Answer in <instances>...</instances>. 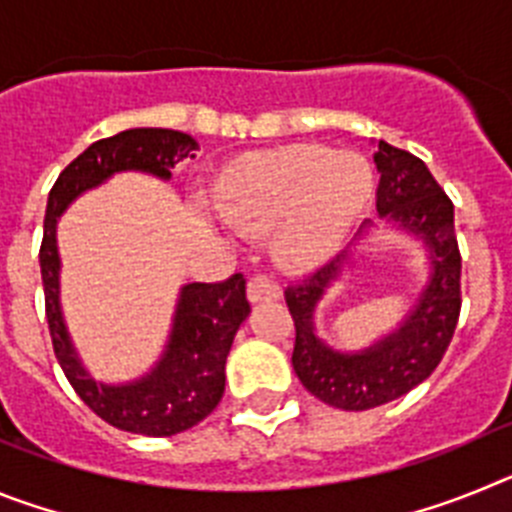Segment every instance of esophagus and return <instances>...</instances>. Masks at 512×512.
<instances>
[{
  "label": "esophagus",
  "instance_id": "obj_1",
  "mask_svg": "<svg viewBox=\"0 0 512 512\" xmlns=\"http://www.w3.org/2000/svg\"><path fill=\"white\" fill-rule=\"evenodd\" d=\"M282 295V287L277 284V279L266 277V274H253L248 279V300L251 302H274Z\"/></svg>",
  "mask_w": 512,
  "mask_h": 512
}]
</instances>
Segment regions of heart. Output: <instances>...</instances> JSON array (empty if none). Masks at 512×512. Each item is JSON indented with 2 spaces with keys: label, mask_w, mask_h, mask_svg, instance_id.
<instances>
[{
  "label": "heart",
  "mask_w": 512,
  "mask_h": 512,
  "mask_svg": "<svg viewBox=\"0 0 512 512\" xmlns=\"http://www.w3.org/2000/svg\"><path fill=\"white\" fill-rule=\"evenodd\" d=\"M372 171L364 158L300 146L253 158L217 184V207L243 230L284 223L277 253L287 266L325 259L369 197Z\"/></svg>",
  "instance_id": "b5f03b06"
}]
</instances>
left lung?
Returning <instances> with one entry per match:
<instances>
[{"mask_svg": "<svg viewBox=\"0 0 512 512\" xmlns=\"http://www.w3.org/2000/svg\"><path fill=\"white\" fill-rule=\"evenodd\" d=\"M377 210L431 246L433 279L408 323L364 354H338L312 333V310L343 256L287 284L284 300L295 320L292 366L305 390L341 410H369L397 400L441 364L461 312V253L454 233V202L428 166L410 151L379 140Z\"/></svg>", "mask_w": 512, "mask_h": 512, "instance_id": "1", "label": "left lung"}]
</instances>
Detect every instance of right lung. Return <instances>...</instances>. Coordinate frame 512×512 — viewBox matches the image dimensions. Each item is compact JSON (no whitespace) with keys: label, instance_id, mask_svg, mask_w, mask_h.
<instances>
[{"label":"right lung","instance_id":"obj_1","mask_svg":"<svg viewBox=\"0 0 512 512\" xmlns=\"http://www.w3.org/2000/svg\"><path fill=\"white\" fill-rule=\"evenodd\" d=\"M194 138L179 130L133 128L102 138L76 156L58 174L43 220L40 277L45 292V318L51 330L53 354L76 395L104 423L140 436H174L205 420L225 392V359L238 325L246 320L248 297L243 274L223 282H194L182 289L169 351L161 364L140 382L107 387L87 377L76 361L61 307H58L56 220L76 194L122 169H140L169 179L174 164L192 156Z\"/></svg>","mask_w":512,"mask_h":512}]
</instances>
